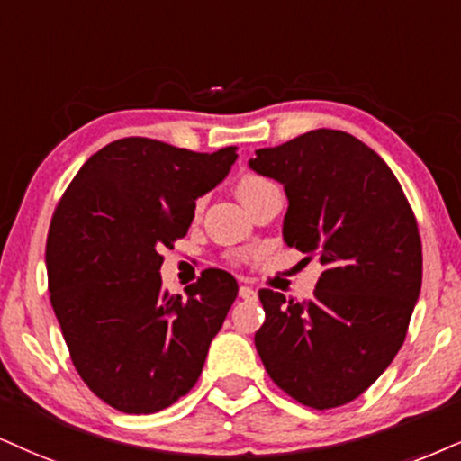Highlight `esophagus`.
Masks as SVG:
<instances>
[{"label":"esophagus","mask_w":461,"mask_h":461,"mask_svg":"<svg viewBox=\"0 0 461 461\" xmlns=\"http://www.w3.org/2000/svg\"><path fill=\"white\" fill-rule=\"evenodd\" d=\"M240 297L252 301V299H257V291H254L252 286H248V284H241V286H240Z\"/></svg>","instance_id":"34e87169"}]
</instances>
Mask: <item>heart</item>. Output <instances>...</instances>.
<instances>
[{"label":"heart","instance_id":"obj_1","mask_svg":"<svg viewBox=\"0 0 461 461\" xmlns=\"http://www.w3.org/2000/svg\"><path fill=\"white\" fill-rule=\"evenodd\" d=\"M265 185H269V181L258 177V175H243L240 184H237V194H240V198H246L249 194H254V192H258L260 187Z\"/></svg>","mask_w":461,"mask_h":461}]
</instances>
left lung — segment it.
<instances>
[{
    "instance_id": "obj_1",
    "label": "left lung",
    "mask_w": 461,
    "mask_h": 461,
    "mask_svg": "<svg viewBox=\"0 0 461 461\" xmlns=\"http://www.w3.org/2000/svg\"><path fill=\"white\" fill-rule=\"evenodd\" d=\"M248 167L284 185V243L322 265L310 301L258 291L260 359L301 404H348L393 361L421 293L411 204L383 158L339 130L257 149Z\"/></svg>"
}]
</instances>
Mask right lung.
Wrapping results in <instances>:
<instances>
[{
	"mask_svg": "<svg viewBox=\"0 0 461 461\" xmlns=\"http://www.w3.org/2000/svg\"><path fill=\"white\" fill-rule=\"evenodd\" d=\"M235 160V147L194 153L130 136L94 153L57 204L44 254L50 305L77 372L117 411H164L201 376L240 286L207 269L185 299L168 294L160 248L185 235L196 201Z\"/></svg>",
	"mask_w": 461,
	"mask_h": 461,
	"instance_id": "obj_1",
	"label": "right lung"
}]
</instances>
